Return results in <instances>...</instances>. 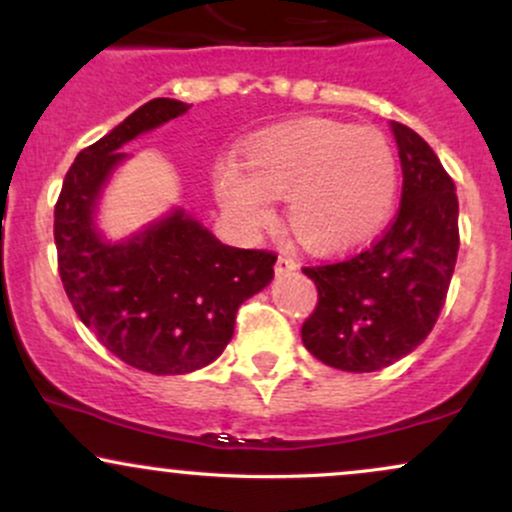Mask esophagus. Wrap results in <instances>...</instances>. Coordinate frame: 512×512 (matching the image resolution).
Segmentation results:
<instances>
[{
  "instance_id": "obj_1",
  "label": "esophagus",
  "mask_w": 512,
  "mask_h": 512,
  "mask_svg": "<svg viewBox=\"0 0 512 512\" xmlns=\"http://www.w3.org/2000/svg\"><path fill=\"white\" fill-rule=\"evenodd\" d=\"M274 269H276V274H291V272H296V269H298V262L289 255H279V257H276Z\"/></svg>"
}]
</instances>
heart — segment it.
Instances as JSON below:
<instances>
[{"label": "heart", "instance_id": "b5f03b06", "mask_svg": "<svg viewBox=\"0 0 512 512\" xmlns=\"http://www.w3.org/2000/svg\"><path fill=\"white\" fill-rule=\"evenodd\" d=\"M399 168L378 129L305 117L257 132L243 144V166L214 170L219 204L245 231L286 199L293 238L317 255H342L378 236L397 202Z\"/></svg>", "mask_w": 512, "mask_h": 512}]
</instances>
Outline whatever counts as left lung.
<instances>
[{
	"instance_id": "8db88e82",
	"label": "left lung",
	"mask_w": 512,
	"mask_h": 512,
	"mask_svg": "<svg viewBox=\"0 0 512 512\" xmlns=\"http://www.w3.org/2000/svg\"><path fill=\"white\" fill-rule=\"evenodd\" d=\"M402 161V204L378 243L349 260L305 267L317 286L303 344L325 366L373 373L416 349L436 325L455 272V182L414 129L390 122Z\"/></svg>"
}]
</instances>
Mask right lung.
<instances>
[{
  "label": "right lung",
  "instance_id": "add662e5",
  "mask_svg": "<svg viewBox=\"0 0 512 512\" xmlns=\"http://www.w3.org/2000/svg\"><path fill=\"white\" fill-rule=\"evenodd\" d=\"M187 108L154 98L134 110L76 156L55 207L57 262L76 315L110 354L154 375L216 361L240 305L274 279L276 255L231 248L180 207L120 240L98 228L105 187L129 158L122 146Z\"/></svg>",
  "mask_w": 512,
  "mask_h": 512
}]
</instances>
